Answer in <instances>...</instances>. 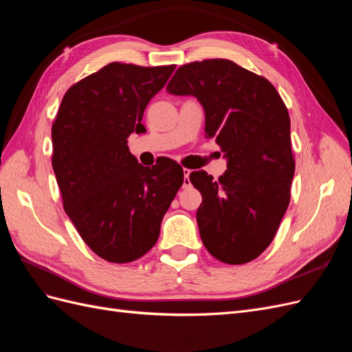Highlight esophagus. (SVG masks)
I'll use <instances>...</instances> for the list:
<instances>
[{"mask_svg":"<svg viewBox=\"0 0 352 352\" xmlns=\"http://www.w3.org/2000/svg\"><path fill=\"white\" fill-rule=\"evenodd\" d=\"M189 168H184V188H189L190 186V180H189Z\"/></svg>","mask_w":352,"mask_h":352,"instance_id":"34e87169","label":"esophagus"}]
</instances>
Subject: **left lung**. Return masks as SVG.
I'll return each mask as SVG.
<instances>
[{"label":"left lung","instance_id":"left-lung-1","mask_svg":"<svg viewBox=\"0 0 352 352\" xmlns=\"http://www.w3.org/2000/svg\"><path fill=\"white\" fill-rule=\"evenodd\" d=\"M167 91L201 102L206 136L228 160L219 180L204 170L189 175L202 195L201 241L223 263H250L272 243L289 206L295 160L286 105L267 79L225 58L180 66Z\"/></svg>","mask_w":352,"mask_h":352}]
</instances>
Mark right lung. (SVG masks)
Returning <instances> with one entry per match:
<instances>
[{
    "instance_id": "1",
    "label": "right lung",
    "mask_w": 352,
    "mask_h": 352,
    "mask_svg": "<svg viewBox=\"0 0 352 352\" xmlns=\"http://www.w3.org/2000/svg\"><path fill=\"white\" fill-rule=\"evenodd\" d=\"M175 67L110 63L67 89L52 123L63 207L85 243L110 263L135 261L154 247L184 184L173 160L144 167L127 146L132 132L145 131V107Z\"/></svg>"
}]
</instances>
